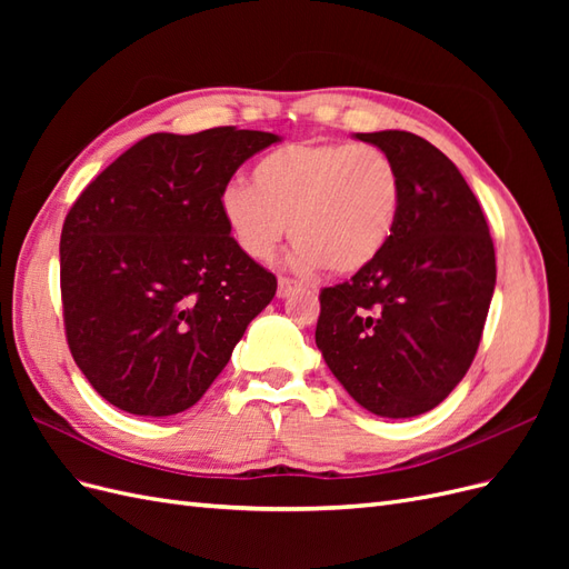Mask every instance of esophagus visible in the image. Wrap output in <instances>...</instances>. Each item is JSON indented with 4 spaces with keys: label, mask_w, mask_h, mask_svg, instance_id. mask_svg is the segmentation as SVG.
<instances>
[{
    "label": "esophagus",
    "mask_w": 569,
    "mask_h": 569,
    "mask_svg": "<svg viewBox=\"0 0 569 569\" xmlns=\"http://www.w3.org/2000/svg\"><path fill=\"white\" fill-rule=\"evenodd\" d=\"M299 287H301V282H297V280H291V278H280V280H278V297H280V299H284V297H289L291 291L299 289Z\"/></svg>",
    "instance_id": "esophagus-1"
}]
</instances>
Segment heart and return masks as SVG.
Segmentation results:
<instances>
[{"instance_id": "1", "label": "heart", "mask_w": 569, "mask_h": 569, "mask_svg": "<svg viewBox=\"0 0 569 569\" xmlns=\"http://www.w3.org/2000/svg\"><path fill=\"white\" fill-rule=\"evenodd\" d=\"M251 182L222 189L220 213L253 261H270L289 234L299 268L356 274L385 253L401 213L399 166L375 144H282L256 161Z\"/></svg>"}]
</instances>
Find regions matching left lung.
Listing matches in <instances>:
<instances>
[{
	"label": "left lung",
	"mask_w": 569,
	"mask_h": 569,
	"mask_svg": "<svg viewBox=\"0 0 569 569\" xmlns=\"http://www.w3.org/2000/svg\"><path fill=\"white\" fill-rule=\"evenodd\" d=\"M356 137L399 166L401 213L370 268L320 289L316 343L356 403L416 418L472 366L496 284L493 242L472 189L435 144L406 130Z\"/></svg>",
	"instance_id": "left-lung-1"
}]
</instances>
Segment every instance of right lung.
<instances>
[{
  "instance_id": "1",
  "label": "right lung",
  "mask_w": 569,
  "mask_h": 569,
  "mask_svg": "<svg viewBox=\"0 0 569 569\" xmlns=\"http://www.w3.org/2000/svg\"><path fill=\"white\" fill-rule=\"evenodd\" d=\"M280 137L234 126L153 132L82 189L61 230L68 349L116 408L166 418L228 366L278 278L247 256L220 194Z\"/></svg>"
}]
</instances>
